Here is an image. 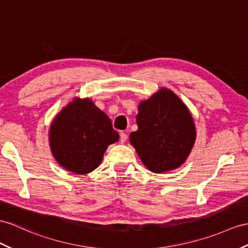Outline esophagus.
Returning a JSON list of instances; mask_svg holds the SVG:
<instances>
[{"instance_id":"34e87169","label":"esophagus","mask_w":248,"mask_h":248,"mask_svg":"<svg viewBox=\"0 0 248 248\" xmlns=\"http://www.w3.org/2000/svg\"><path fill=\"white\" fill-rule=\"evenodd\" d=\"M126 140H127V134H126V132H124V131H122L120 134V141H121V143H124Z\"/></svg>"}]
</instances>
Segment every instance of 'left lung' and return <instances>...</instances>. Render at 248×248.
Returning <instances> with one entry per match:
<instances>
[{
	"label": "left lung",
	"instance_id": "obj_1",
	"mask_svg": "<svg viewBox=\"0 0 248 248\" xmlns=\"http://www.w3.org/2000/svg\"><path fill=\"white\" fill-rule=\"evenodd\" d=\"M138 130L130 143L149 170L163 172L178 168L188 156L196 140L194 120L170 90L161 89L139 105Z\"/></svg>",
	"mask_w": 248,
	"mask_h": 248
}]
</instances>
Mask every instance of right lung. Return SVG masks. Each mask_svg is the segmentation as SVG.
<instances>
[{"label": "right lung", "mask_w": 248, "mask_h": 248, "mask_svg": "<svg viewBox=\"0 0 248 248\" xmlns=\"http://www.w3.org/2000/svg\"><path fill=\"white\" fill-rule=\"evenodd\" d=\"M49 140L59 164L84 174L100 165L107 146L119 140V134L92 101L76 99L53 120Z\"/></svg>", "instance_id": "right-lung-1"}]
</instances>
